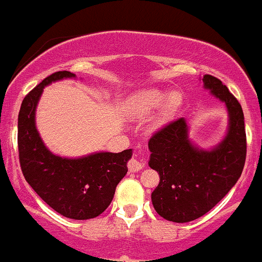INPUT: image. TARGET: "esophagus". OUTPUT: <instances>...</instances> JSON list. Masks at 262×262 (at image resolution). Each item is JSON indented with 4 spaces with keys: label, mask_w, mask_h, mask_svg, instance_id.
<instances>
[{
    "label": "esophagus",
    "mask_w": 262,
    "mask_h": 262,
    "mask_svg": "<svg viewBox=\"0 0 262 262\" xmlns=\"http://www.w3.org/2000/svg\"><path fill=\"white\" fill-rule=\"evenodd\" d=\"M145 149L142 146H137L135 149V154L132 157V159L128 162V169L131 172H136L144 168V159H142V155H144Z\"/></svg>",
    "instance_id": "esophagus-1"
}]
</instances>
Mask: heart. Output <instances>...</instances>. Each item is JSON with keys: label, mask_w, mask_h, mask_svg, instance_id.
I'll use <instances>...</instances> for the list:
<instances>
[{"label": "heart", "mask_w": 262, "mask_h": 262, "mask_svg": "<svg viewBox=\"0 0 262 262\" xmlns=\"http://www.w3.org/2000/svg\"><path fill=\"white\" fill-rule=\"evenodd\" d=\"M181 100H182V97H181L180 93H172V94L167 95V93L152 89L141 93L136 98V103L135 104H136L137 111L140 113H142V115H149V113L158 110L165 102L164 116H169L181 104Z\"/></svg>", "instance_id": "obj_1"}]
</instances>
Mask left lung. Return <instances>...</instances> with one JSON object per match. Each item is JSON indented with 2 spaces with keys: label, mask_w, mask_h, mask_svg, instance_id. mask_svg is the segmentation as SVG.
<instances>
[{
  "label": "left lung",
  "mask_w": 262,
  "mask_h": 262,
  "mask_svg": "<svg viewBox=\"0 0 262 262\" xmlns=\"http://www.w3.org/2000/svg\"><path fill=\"white\" fill-rule=\"evenodd\" d=\"M204 86L225 103L229 130L210 150L193 146L183 118L155 131L149 140V165L159 173V185L151 201L160 216L169 222L187 223L214 208L242 174L247 152L245 117L237 98L215 76L204 75Z\"/></svg>",
  "instance_id": "1"
}]
</instances>
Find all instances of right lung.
Masks as SVG:
<instances>
[{
  "label": "right lung",
  "instance_id": "obj_1",
  "mask_svg": "<svg viewBox=\"0 0 262 262\" xmlns=\"http://www.w3.org/2000/svg\"><path fill=\"white\" fill-rule=\"evenodd\" d=\"M70 71H57L25 95L17 121L19 160L27 182L53 210L66 218L85 220L100 215L112 203L116 187L127 173L132 150L95 152L79 159L53 155L35 128V108L43 88Z\"/></svg>",
  "mask_w": 262,
  "mask_h": 262
}]
</instances>
